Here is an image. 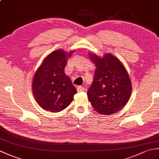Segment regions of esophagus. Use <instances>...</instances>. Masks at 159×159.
<instances>
[{
    "instance_id": "esophagus-1",
    "label": "esophagus",
    "mask_w": 159,
    "mask_h": 159,
    "mask_svg": "<svg viewBox=\"0 0 159 159\" xmlns=\"http://www.w3.org/2000/svg\"><path fill=\"white\" fill-rule=\"evenodd\" d=\"M85 89L84 88V87H81V86H79L77 87V91L78 92H85Z\"/></svg>"
}]
</instances>
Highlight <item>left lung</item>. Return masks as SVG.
Segmentation results:
<instances>
[{
	"label": "left lung",
	"instance_id": "left-lung-1",
	"mask_svg": "<svg viewBox=\"0 0 159 159\" xmlns=\"http://www.w3.org/2000/svg\"><path fill=\"white\" fill-rule=\"evenodd\" d=\"M89 55L96 69L87 91L88 99L98 113H117L126 105L131 95L132 85L127 71L122 63L111 54L102 58L93 53Z\"/></svg>",
	"mask_w": 159,
	"mask_h": 159
}]
</instances>
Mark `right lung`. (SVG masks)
I'll return each mask as SVG.
<instances>
[{
  "label": "right lung",
  "instance_id": "1",
  "mask_svg": "<svg viewBox=\"0 0 159 159\" xmlns=\"http://www.w3.org/2000/svg\"><path fill=\"white\" fill-rule=\"evenodd\" d=\"M73 51L57 50L47 56L33 77L32 89L36 102L43 109L57 113L70 105L77 93L64 68Z\"/></svg>",
  "mask_w": 159,
  "mask_h": 159
}]
</instances>
